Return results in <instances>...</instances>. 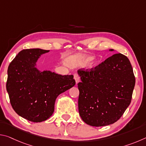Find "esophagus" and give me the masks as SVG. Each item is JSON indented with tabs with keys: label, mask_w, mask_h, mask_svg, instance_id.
Instances as JSON below:
<instances>
[{
	"label": "esophagus",
	"mask_w": 146,
	"mask_h": 146,
	"mask_svg": "<svg viewBox=\"0 0 146 146\" xmlns=\"http://www.w3.org/2000/svg\"><path fill=\"white\" fill-rule=\"evenodd\" d=\"M73 76H74V79L75 80L76 84H77L79 81H80V77H79V76L78 75L77 73H74Z\"/></svg>",
	"instance_id": "obj_1"
}]
</instances>
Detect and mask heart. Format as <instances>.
Returning a JSON list of instances; mask_svg holds the SVG:
<instances>
[{"label":"heart","mask_w":146,"mask_h":146,"mask_svg":"<svg viewBox=\"0 0 146 146\" xmlns=\"http://www.w3.org/2000/svg\"><path fill=\"white\" fill-rule=\"evenodd\" d=\"M90 62V64H89V66H90V68H93V67H95V66L97 65V61L95 60V58H93V57H91V56H82L80 58V60H79V62L81 63V64H85V63H87L88 62Z\"/></svg>","instance_id":"1"}]
</instances>
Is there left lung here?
<instances>
[{"label":"left lung","instance_id":"8db88e82","mask_svg":"<svg viewBox=\"0 0 146 146\" xmlns=\"http://www.w3.org/2000/svg\"><path fill=\"white\" fill-rule=\"evenodd\" d=\"M77 72L81 79L78 84V111L84 122L99 127L119 120L130 104L135 85L127 56L115 54L95 68Z\"/></svg>","mask_w":146,"mask_h":146}]
</instances>
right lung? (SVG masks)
Listing matches in <instances>:
<instances>
[{
  "label": "right lung",
  "mask_w": 146,
  "mask_h": 146,
  "mask_svg": "<svg viewBox=\"0 0 146 146\" xmlns=\"http://www.w3.org/2000/svg\"><path fill=\"white\" fill-rule=\"evenodd\" d=\"M49 50L23 49L9 64L6 90L17 114L33 122L46 120L54 112L56 97L75 85L73 75L40 71L35 67L41 55Z\"/></svg>",
  "instance_id": "right-lung-1"
}]
</instances>
